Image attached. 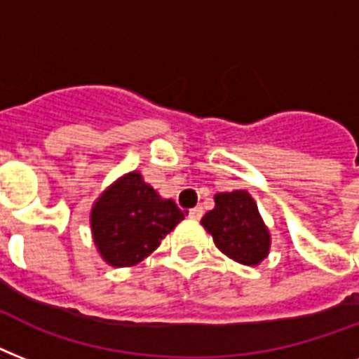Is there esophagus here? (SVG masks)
Returning a JSON list of instances; mask_svg holds the SVG:
<instances>
[{
  "label": "esophagus",
  "mask_w": 359,
  "mask_h": 359,
  "mask_svg": "<svg viewBox=\"0 0 359 359\" xmlns=\"http://www.w3.org/2000/svg\"><path fill=\"white\" fill-rule=\"evenodd\" d=\"M201 216H203V208L201 207H196V208H191L190 212H188V218L190 219H201Z\"/></svg>",
  "instance_id": "obj_1"
}]
</instances>
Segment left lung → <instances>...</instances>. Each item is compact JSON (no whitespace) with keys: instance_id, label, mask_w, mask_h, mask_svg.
Listing matches in <instances>:
<instances>
[{"instance_id":"8db88e82","label":"left lung","mask_w":359,"mask_h":359,"mask_svg":"<svg viewBox=\"0 0 359 359\" xmlns=\"http://www.w3.org/2000/svg\"><path fill=\"white\" fill-rule=\"evenodd\" d=\"M214 203L201 225L212 235L216 248L240 264H261L270 253L272 236L255 199L245 190H235L216 194Z\"/></svg>"}]
</instances>
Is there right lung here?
Returning a JSON list of instances; mask_svg holds the SVG:
<instances>
[{"label":"right lung","instance_id":"add662e5","mask_svg":"<svg viewBox=\"0 0 359 359\" xmlns=\"http://www.w3.org/2000/svg\"><path fill=\"white\" fill-rule=\"evenodd\" d=\"M184 219L173 199H163L140 171L109 184L91 208V233L109 266H134L156 250Z\"/></svg>","mask_w":359,"mask_h":359}]
</instances>
